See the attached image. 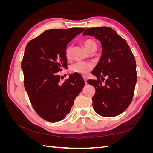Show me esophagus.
Returning <instances> with one entry per match:
<instances>
[{"label":"esophagus","instance_id":"esophagus-1","mask_svg":"<svg viewBox=\"0 0 153 153\" xmlns=\"http://www.w3.org/2000/svg\"><path fill=\"white\" fill-rule=\"evenodd\" d=\"M83 78H84V81H85V84H87V77H85V76H84V77H83Z\"/></svg>","mask_w":153,"mask_h":153}]
</instances>
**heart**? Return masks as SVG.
Masks as SVG:
<instances>
[{
	"instance_id": "obj_1",
	"label": "heart",
	"mask_w": 153,
	"mask_h": 153,
	"mask_svg": "<svg viewBox=\"0 0 153 153\" xmlns=\"http://www.w3.org/2000/svg\"><path fill=\"white\" fill-rule=\"evenodd\" d=\"M85 49L88 51L92 48H96L97 45L95 41L92 39H86L83 42ZM65 56L67 59H69L71 56V47L68 46L65 50ZM93 66L90 62H77L72 64L70 67L71 71L73 73L80 74L82 75H87L92 70Z\"/></svg>"
}]
</instances>
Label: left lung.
Returning a JSON list of instances; mask_svg holds the SVG:
<instances>
[{"label": "left lung", "mask_w": 153, "mask_h": 153, "mask_svg": "<svg viewBox=\"0 0 153 153\" xmlns=\"http://www.w3.org/2000/svg\"><path fill=\"white\" fill-rule=\"evenodd\" d=\"M85 35L94 37L102 45V54L92 72L98 80H87L96 89L92 106L101 116H117L133 99L137 79L135 57L126 40L110 27L87 29L83 33ZM105 76L107 79L103 84Z\"/></svg>", "instance_id": "left-lung-1"}]
</instances>
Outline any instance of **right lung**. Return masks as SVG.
<instances>
[{
  "label": "right lung",
  "mask_w": 153,
  "mask_h": 153,
  "mask_svg": "<svg viewBox=\"0 0 153 153\" xmlns=\"http://www.w3.org/2000/svg\"><path fill=\"white\" fill-rule=\"evenodd\" d=\"M84 28L50 29L27 43L22 62L24 86L32 106L41 117L60 121L69 113L85 82L74 73L61 84L58 72L67 68L65 50Z\"/></svg>",
  "instance_id": "right-lung-1"
}]
</instances>
